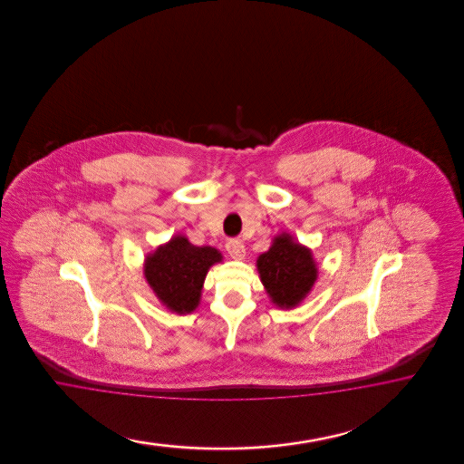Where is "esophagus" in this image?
<instances>
[{
  "label": "esophagus",
  "instance_id": "esophagus-1",
  "mask_svg": "<svg viewBox=\"0 0 464 464\" xmlns=\"http://www.w3.org/2000/svg\"><path fill=\"white\" fill-rule=\"evenodd\" d=\"M226 250L229 253L231 258L235 260H243L245 258V245L241 239H229L226 243Z\"/></svg>",
  "mask_w": 464,
  "mask_h": 464
}]
</instances>
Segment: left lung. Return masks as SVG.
<instances>
[{
	"label": "left lung",
	"mask_w": 464,
	"mask_h": 464,
	"mask_svg": "<svg viewBox=\"0 0 464 464\" xmlns=\"http://www.w3.org/2000/svg\"><path fill=\"white\" fill-rule=\"evenodd\" d=\"M256 270L270 303L281 309L297 308L318 279L311 248L285 231L274 237L267 252L258 255Z\"/></svg>",
	"instance_id": "obj_1"
}]
</instances>
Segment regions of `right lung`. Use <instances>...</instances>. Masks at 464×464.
<instances>
[{
  "instance_id": "1",
  "label": "right lung",
  "mask_w": 464,
  "mask_h": 464,
  "mask_svg": "<svg viewBox=\"0 0 464 464\" xmlns=\"http://www.w3.org/2000/svg\"><path fill=\"white\" fill-rule=\"evenodd\" d=\"M223 262L214 246L192 245L185 235H173L144 256V279L158 301L175 314L194 313L209 268Z\"/></svg>"
}]
</instances>
